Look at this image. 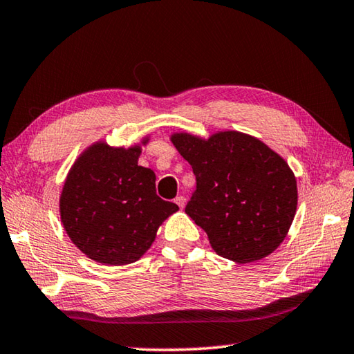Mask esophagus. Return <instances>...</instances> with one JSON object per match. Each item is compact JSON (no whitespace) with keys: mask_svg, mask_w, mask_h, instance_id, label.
Segmentation results:
<instances>
[{"mask_svg":"<svg viewBox=\"0 0 354 354\" xmlns=\"http://www.w3.org/2000/svg\"><path fill=\"white\" fill-rule=\"evenodd\" d=\"M175 203H176V205L179 206V207H184V205H185V198H184V196L183 195H178L176 196V198H175Z\"/></svg>","mask_w":354,"mask_h":354,"instance_id":"obj_1","label":"esophagus"}]
</instances>
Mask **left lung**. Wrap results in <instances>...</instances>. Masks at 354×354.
I'll list each match as a JSON object with an SVG mask.
<instances>
[{"instance_id":"left-lung-1","label":"left lung","mask_w":354,"mask_h":354,"mask_svg":"<svg viewBox=\"0 0 354 354\" xmlns=\"http://www.w3.org/2000/svg\"><path fill=\"white\" fill-rule=\"evenodd\" d=\"M171 142L196 178L185 214L206 231L215 253L239 263L273 253L297 212V179L286 160L237 131L207 140L178 133Z\"/></svg>"}]
</instances>
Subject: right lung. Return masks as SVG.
<instances>
[{"label": "right lung", "mask_w": 354, "mask_h": 354, "mask_svg": "<svg viewBox=\"0 0 354 354\" xmlns=\"http://www.w3.org/2000/svg\"><path fill=\"white\" fill-rule=\"evenodd\" d=\"M148 142L143 139L145 145ZM139 145L88 147L68 171L59 211L77 248L107 266L139 261L151 247L158 227L178 211L156 194V175L137 164Z\"/></svg>", "instance_id": "right-lung-1"}]
</instances>
